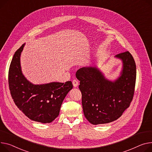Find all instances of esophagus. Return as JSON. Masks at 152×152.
Listing matches in <instances>:
<instances>
[{"mask_svg":"<svg viewBox=\"0 0 152 152\" xmlns=\"http://www.w3.org/2000/svg\"><path fill=\"white\" fill-rule=\"evenodd\" d=\"M72 83H73V86H74L75 87H76L78 86V84H79V83H78V81H77V80H76V79L73 80Z\"/></svg>","mask_w":152,"mask_h":152,"instance_id":"1","label":"esophagus"}]
</instances>
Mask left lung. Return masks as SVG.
Masks as SVG:
<instances>
[{
  "instance_id": "1",
  "label": "left lung",
  "mask_w": 152,
  "mask_h": 152,
  "mask_svg": "<svg viewBox=\"0 0 152 152\" xmlns=\"http://www.w3.org/2000/svg\"><path fill=\"white\" fill-rule=\"evenodd\" d=\"M115 57L122 60L124 66L122 75L115 82L106 79L95 67H84L76 72L84 114L93 125L107 124L118 119L129 106L134 96L136 66L133 57L129 51Z\"/></svg>"
}]
</instances>
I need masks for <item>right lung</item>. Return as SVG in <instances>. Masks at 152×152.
Segmentation results:
<instances>
[{
  "label": "right lung",
  "instance_id": "1",
  "mask_svg": "<svg viewBox=\"0 0 152 152\" xmlns=\"http://www.w3.org/2000/svg\"><path fill=\"white\" fill-rule=\"evenodd\" d=\"M23 44L15 52L8 71V85L16 106L30 120L43 124L50 123L57 117L63 101L72 89L71 81L65 84L51 83L34 85L21 72L20 55Z\"/></svg>",
  "mask_w": 152,
  "mask_h": 152
}]
</instances>
